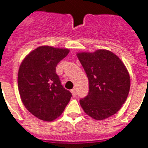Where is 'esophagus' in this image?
<instances>
[{
  "mask_svg": "<svg viewBox=\"0 0 148 148\" xmlns=\"http://www.w3.org/2000/svg\"><path fill=\"white\" fill-rule=\"evenodd\" d=\"M71 92H72V94H73V97L76 96V90H75V88H73V90H71Z\"/></svg>",
  "mask_w": 148,
  "mask_h": 148,
  "instance_id": "esophagus-1",
  "label": "esophagus"
}]
</instances>
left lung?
I'll list each match as a JSON object with an SVG mask.
<instances>
[{"label":"left lung","mask_w":148,"mask_h":148,"mask_svg":"<svg viewBox=\"0 0 148 148\" xmlns=\"http://www.w3.org/2000/svg\"><path fill=\"white\" fill-rule=\"evenodd\" d=\"M77 57L89 81L88 95L79 100L83 110L95 120L116 114L130 89V76L125 64L117 55L106 49L79 53Z\"/></svg>","instance_id":"left-lung-1"}]
</instances>
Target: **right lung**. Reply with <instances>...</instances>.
Returning <instances> with one entry per match:
<instances>
[{"mask_svg": "<svg viewBox=\"0 0 148 148\" xmlns=\"http://www.w3.org/2000/svg\"><path fill=\"white\" fill-rule=\"evenodd\" d=\"M69 49L43 46L31 51L18 72V88L27 110L45 121L58 118L72 97L56 73V67Z\"/></svg>", "mask_w": 148, "mask_h": 148, "instance_id": "obj_1", "label": "right lung"}]
</instances>
